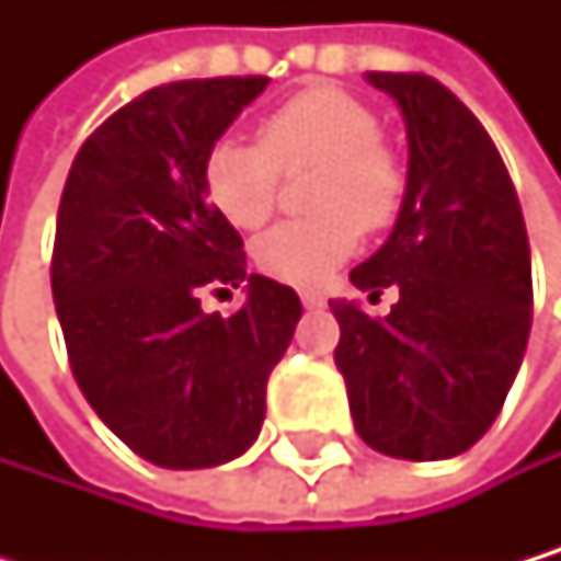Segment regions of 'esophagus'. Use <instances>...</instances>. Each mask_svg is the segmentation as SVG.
Masks as SVG:
<instances>
[{
	"label": "esophagus",
	"instance_id": "1",
	"mask_svg": "<svg viewBox=\"0 0 561 561\" xmlns=\"http://www.w3.org/2000/svg\"><path fill=\"white\" fill-rule=\"evenodd\" d=\"M299 299H302V306H306V309H319L322 302H327V299H322V293H316V289H302V293H299Z\"/></svg>",
	"mask_w": 561,
	"mask_h": 561
}]
</instances>
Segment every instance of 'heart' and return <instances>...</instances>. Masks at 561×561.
Instances as JSON below:
<instances>
[{"mask_svg":"<svg viewBox=\"0 0 561 561\" xmlns=\"http://www.w3.org/2000/svg\"><path fill=\"white\" fill-rule=\"evenodd\" d=\"M316 215L268 228L252 245L259 272L289 286H319L346 262L366 231L387 228L403 205V171L383 147L370 103L340 87H309L283 100L259 127V140L225 137L202 164L208 205L234 228L268 221L283 174L312 168Z\"/></svg>","mask_w":561,"mask_h":561,"instance_id":"1","label":"heart"}]
</instances>
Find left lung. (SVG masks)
<instances>
[{
	"instance_id": "obj_1",
	"label": "left lung",
	"mask_w": 561,
	"mask_h": 561,
	"mask_svg": "<svg viewBox=\"0 0 561 561\" xmlns=\"http://www.w3.org/2000/svg\"><path fill=\"white\" fill-rule=\"evenodd\" d=\"M403 111L411 174L387 245L350 272L390 316L330 302L356 434L380 455L440 461L499 417L531 330V255L499 147L468 106L421 73H370Z\"/></svg>"
}]
</instances>
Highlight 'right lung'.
<instances>
[{"label": "right lung", "instance_id": "add662e5", "mask_svg": "<svg viewBox=\"0 0 561 561\" xmlns=\"http://www.w3.org/2000/svg\"><path fill=\"white\" fill-rule=\"evenodd\" d=\"M268 77L178 80L106 117L73 158L53 239V302L96 417L161 468H211L259 437L265 383L299 296L245 272L242 234L205 198L202 164ZM250 283L231 317L205 291Z\"/></svg>", "mask_w": 561, "mask_h": 561}]
</instances>
